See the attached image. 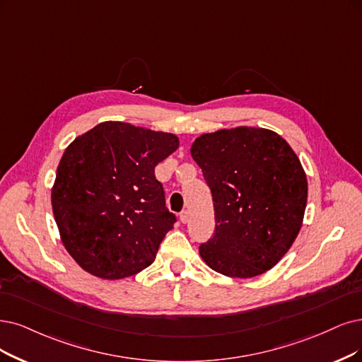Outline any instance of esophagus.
<instances>
[{
    "mask_svg": "<svg viewBox=\"0 0 362 362\" xmlns=\"http://www.w3.org/2000/svg\"><path fill=\"white\" fill-rule=\"evenodd\" d=\"M180 221H182L183 223L188 222V221H189V213L186 211V210H185V211H182V213H180Z\"/></svg>",
    "mask_w": 362,
    "mask_h": 362,
    "instance_id": "esophagus-1",
    "label": "esophagus"
}]
</instances>
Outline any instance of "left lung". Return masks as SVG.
<instances>
[{
  "mask_svg": "<svg viewBox=\"0 0 362 362\" xmlns=\"http://www.w3.org/2000/svg\"><path fill=\"white\" fill-rule=\"evenodd\" d=\"M191 155L215 207V233L199 255L215 272L255 277L292 246L307 204L300 159L279 134L240 127L198 137Z\"/></svg>",
  "mask_w": 362,
  "mask_h": 362,
  "instance_id": "8db88e82",
  "label": "left lung"
}]
</instances>
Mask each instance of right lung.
I'll return each mask as SVG.
<instances>
[{"label":"right lung","mask_w":362,"mask_h":362,"mask_svg":"<svg viewBox=\"0 0 362 362\" xmlns=\"http://www.w3.org/2000/svg\"><path fill=\"white\" fill-rule=\"evenodd\" d=\"M179 147L174 134L103 122L66 147L52 188L61 240L74 261L101 279L149 267L176 215L155 167Z\"/></svg>","instance_id":"right-lung-1"}]
</instances>
